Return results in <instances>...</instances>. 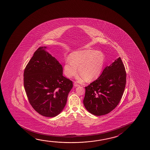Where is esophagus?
Returning a JSON list of instances; mask_svg holds the SVG:
<instances>
[{"mask_svg": "<svg viewBox=\"0 0 150 150\" xmlns=\"http://www.w3.org/2000/svg\"><path fill=\"white\" fill-rule=\"evenodd\" d=\"M74 85L75 87H79V86H80V85H79V84L77 83V82H76V81L74 82Z\"/></svg>", "mask_w": 150, "mask_h": 150, "instance_id": "obj_1", "label": "esophagus"}]
</instances>
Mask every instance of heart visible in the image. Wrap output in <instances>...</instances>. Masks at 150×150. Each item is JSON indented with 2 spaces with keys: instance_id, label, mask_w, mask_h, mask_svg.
Returning a JSON list of instances; mask_svg holds the SVG:
<instances>
[{
  "instance_id": "1",
  "label": "heart",
  "mask_w": 150,
  "mask_h": 150,
  "mask_svg": "<svg viewBox=\"0 0 150 150\" xmlns=\"http://www.w3.org/2000/svg\"><path fill=\"white\" fill-rule=\"evenodd\" d=\"M105 62V56L100 51L86 49L71 53L65 61L64 73L69 78L79 73L85 80L91 81L98 78L101 73Z\"/></svg>"
}]
</instances>
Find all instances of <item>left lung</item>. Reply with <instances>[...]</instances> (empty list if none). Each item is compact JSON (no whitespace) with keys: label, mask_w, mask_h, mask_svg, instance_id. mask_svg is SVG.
Returning <instances> with one entry per match:
<instances>
[{"label":"left lung","mask_w":150,"mask_h":150,"mask_svg":"<svg viewBox=\"0 0 150 150\" xmlns=\"http://www.w3.org/2000/svg\"><path fill=\"white\" fill-rule=\"evenodd\" d=\"M126 71L121 58L106 67L96 81L85 87L83 104L90 113L104 115L113 111L122 98Z\"/></svg>","instance_id":"obj_1"}]
</instances>
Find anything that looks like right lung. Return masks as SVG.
<instances>
[{"instance_id":"right-lung-1","label":"right lung","mask_w":150,"mask_h":150,"mask_svg":"<svg viewBox=\"0 0 150 150\" xmlns=\"http://www.w3.org/2000/svg\"><path fill=\"white\" fill-rule=\"evenodd\" d=\"M40 47L24 71V87L28 100L37 113L52 117L62 111L73 81L63 76L58 60Z\"/></svg>"}]
</instances>
